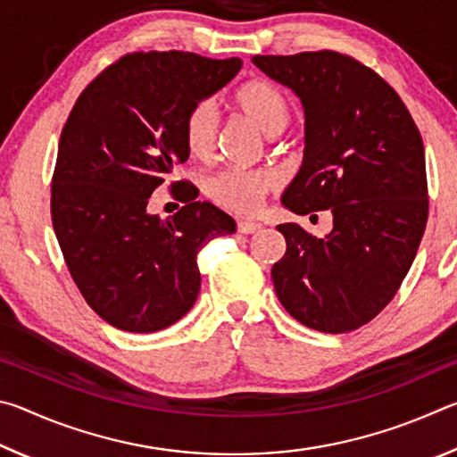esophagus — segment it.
I'll return each mask as SVG.
<instances>
[{"label": "esophagus", "mask_w": 457, "mask_h": 457, "mask_svg": "<svg viewBox=\"0 0 457 457\" xmlns=\"http://www.w3.org/2000/svg\"><path fill=\"white\" fill-rule=\"evenodd\" d=\"M262 226L258 221H245V220H242V221H237V231L239 234H253V231H258Z\"/></svg>", "instance_id": "34e87169"}]
</instances>
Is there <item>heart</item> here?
<instances>
[{
	"label": "heart",
	"mask_w": 457,
	"mask_h": 457,
	"mask_svg": "<svg viewBox=\"0 0 457 457\" xmlns=\"http://www.w3.org/2000/svg\"><path fill=\"white\" fill-rule=\"evenodd\" d=\"M236 106L268 137L280 135L288 127L292 108L284 92L270 80H252L244 84L234 96ZM218 141V114L212 103L193 104L183 120V143L191 157H212ZM274 177L264 171L245 169H221L207 177L205 193L213 204L236 213L256 212L268 191L274 189Z\"/></svg>",
	"instance_id": "b5f03b06"
}]
</instances>
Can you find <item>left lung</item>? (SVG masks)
<instances>
[{
    "label": "left lung",
    "mask_w": 457,
    "mask_h": 457,
    "mask_svg": "<svg viewBox=\"0 0 457 457\" xmlns=\"http://www.w3.org/2000/svg\"><path fill=\"white\" fill-rule=\"evenodd\" d=\"M304 106V161L282 195L298 215L328 210L332 231L282 223L276 296L304 327L351 332L383 311L413 264L428 223L420 129L399 95L346 54L253 56Z\"/></svg>",
    "instance_id": "obj_1"
}]
</instances>
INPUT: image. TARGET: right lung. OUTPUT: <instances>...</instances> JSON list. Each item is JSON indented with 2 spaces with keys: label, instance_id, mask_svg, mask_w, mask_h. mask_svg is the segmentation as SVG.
Instances as JSON below:
<instances>
[{
  "label": "right lung",
  "instance_id": "add662e5",
  "mask_svg": "<svg viewBox=\"0 0 457 457\" xmlns=\"http://www.w3.org/2000/svg\"><path fill=\"white\" fill-rule=\"evenodd\" d=\"M242 60L193 52H133L104 68L76 100L52 177V226L74 284L114 328L154 332L195 304L197 253L236 221L189 181L169 185L185 204L171 218L146 212L151 193L185 163L183 120L226 87Z\"/></svg>",
  "mask_w": 457,
  "mask_h": 457
}]
</instances>
